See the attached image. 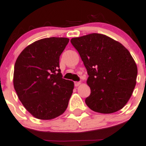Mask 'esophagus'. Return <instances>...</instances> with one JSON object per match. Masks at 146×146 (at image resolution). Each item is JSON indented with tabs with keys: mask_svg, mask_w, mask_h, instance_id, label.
Segmentation results:
<instances>
[{
	"mask_svg": "<svg viewBox=\"0 0 146 146\" xmlns=\"http://www.w3.org/2000/svg\"><path fill=\"white\" fill-rule=\"evenodd\" d=\"M80 84H81V83H80V82H75V83H74V85H75V86L77 87V86H78L80 85Z\"/></svg>",
	"mask_w": 146,
	"mask_h": 146,
	"instance_id": "1",
	"label": "esophagus"
}]
</instances>
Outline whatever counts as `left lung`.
I'll return each instance as SVG.
<instances>
[{"label": "left lung", "instance_id": "obj_1", "mask_svg": "<svg viewBox=\"0 0 146 146\" xmlns=\"http://www.w3.org/2000/svg\"><path fill=\"white\" fill-rule=\"evenodd\" d=\"M89 75L90 94L86 104L92 111L111 113L127 103L136 85L137 67L129 50L106 35L92 33L71 38Z\"/></svg>", "mask_w": 146, "mask_h": 146}]
</instances>
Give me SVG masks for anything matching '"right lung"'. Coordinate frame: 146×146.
<instances>
[{
  "label": "right lung",
  "mask_w": 146,
  "mask_h": 146,
  "mask_svg": "<svg viewBox=\"0 0 146 146\" xmlns=\"http://www.w3.org/2000/svg\"><path fill=\"white\" fill-rule=\"evenodd\" d=\"M69 39L38 40L21 52L14 66L13 86L27 111L41 120H51L65 111L74 84L62 78L60 56Z\"/></svg>",
  "instance_id": "obj_1"
}]
</instances>
